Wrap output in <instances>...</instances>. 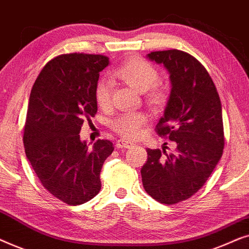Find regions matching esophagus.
<instances>
[{
	"label": "esophagus",
	"instance_id": "esophagus-1",
	"mask_svg": "<svg viewBox=\"0 0 249 249\" xmlns=\"http://www.w3.org/2000/svg\"><path fill=\"white\" fill-rule=\"evenodd\" d=\"M134 145V142L127 141V139H119L117 142V147L118 148H129Z\"/></svg>",
	"mask_w": 249,
	"mask_h": 249
}]
</instances>
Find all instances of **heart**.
I'll return each instance as SVG.
<instances>
[{
    "label": "heart",
    "mask_w": 249,
    "mask_h": 249,
    "mask_svg": "<svg viewBox=\"0 0 249 249\" xmlns=\"http://www.w3.org/2000/svg\"><path fill=\"white\" fill-rule=\"evenodd\" d=\"M118 78L138 91L146 93V100L153 107H160L166 101L164 89L154 85L159 81V72L151 63L141 59L131 57L119 66L113 72ZM112 86L107 80L98 81L95 87V100L98 107H107L111 102ZM147 122V117L142 112H129L120 114L112 121V128L127 138H135L142 132V125Z\"/></svg>",
    "instance_id": "1"
}]
</instances>
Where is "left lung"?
<instances>
[{
	"label": "left lung",
	"mask_w": 249,
	"mask_h": 249,
	"mask_svg": "<svg viewBox=\"0 0 249 249\" xmlns=\"http://www.w3.org/2000/svg\"><path fill=\"white\" fill-rule=\"evenodd\" d=\"M149 60L170 74L171 93L156 132L176 142V151L147 149L141 170L146 193L162 204L188 199L204 186L223 153L222 107L202 63L179 50L151 52Z\"/></svg>",
	"instance_id": "left-lung-1"
}]
</instances>
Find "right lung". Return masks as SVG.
Instances as JSON below:
<instances>
[{
	"instance_id": "1",
	"label": "right lung",
	"mask_w": 249,
	"mask_h": 249,
	"mask_svg": "<svg viewBox=\"0 0 249 249\" xmlns=\"http://www.w3.org/2000/svg\"><path fill=\"white\" fill-rule=\"evenodd\" d=\"M110 63L98 54L70 53L46 63L30 91L23 145L44 188L68 205H80L101 190V170L113 144L80 141L85 120L97 112L100 72Z\"/></svg>"
}]
</instances>
